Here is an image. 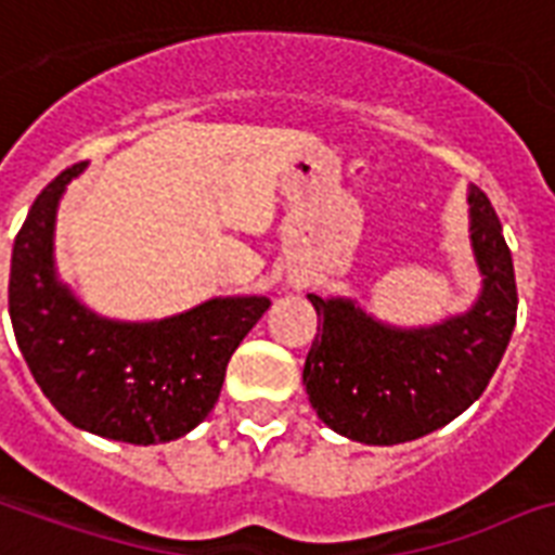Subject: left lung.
<instances>
[{"instance_id":"1","label":"left lung","mask_w":555,"mask_h":555,"mask_svg":"<svg viewBox=\"0 0 555 555\" xmlns=\"http://www.w3.org/2000/svg\"><path fill=\"white\" fill-rule=\"evenodd\" d=\"M475 304L437 324L397 326L353 298L309 295L318 336L304 385L318 420L347 440L397 446L449 425L487 390L515 330L513 255L487 193L469 184Z\"/></svg>"}]
</instances>
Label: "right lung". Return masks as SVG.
<instances>
[{
    "label": "right lung",
    "instance_id": "add662e5",
    "mask_svg": "<svg viewBox=\"0 0 555 555\" xmlns=\"http://www.w3.org/2000/svg\"><path fill=\"white\" fill-rule=\"evenodd\" d=\"M72 165L34 199L14 240L8 309L16 345L49 402L80 431L156 446L193 431L217 405L225 367L272 300L210 298L158 321L89 309L54 263V225Z\"/></svg>",
    "mask_w": 555,
    "mask_h": 555
}]
</instances>
